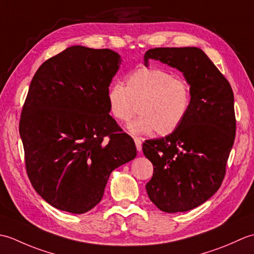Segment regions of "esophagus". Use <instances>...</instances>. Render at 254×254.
<instances>
[{"instance_id":"obj_1","label":"esophagus","mask_w":254,"mask_h":254,"mask_svg":"<svg viewBox=\"0 0 254 254\" xmlns=\"http://www.w3.org/2000/svg\"><path fill=\"white\" fill-rule=\"evenodd\" d=\"M134 142H135L137 152H141V150H142V141H141V138H139V137H134Z\"/></svg>"}]
</instances>
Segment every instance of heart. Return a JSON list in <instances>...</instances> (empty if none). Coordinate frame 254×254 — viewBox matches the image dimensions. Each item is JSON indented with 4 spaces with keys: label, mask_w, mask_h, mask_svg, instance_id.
I'll return each instance as SVG.
<instances>
[{
    "label": "heart",
    "mask_w": 254,
    "mask_h": 254,
    "mask_svg": "<svg viewBox=\"0 0 254 254\" xmlns=\"http://www.w3.org/2000/svg\"><path fill=\"white\" fill-rule=\"evenodd\" d=\"M111 116L127 121L138 111L141 116L127 124L133 134L156 131L165 136L174 133L186 120L192 102L191 87L186 79L176 77L161 67L143 66L126 77V87L113 84L107 91Z\"/></svg>",
    "instance_id": "b5f03b06"
}]
</instances>
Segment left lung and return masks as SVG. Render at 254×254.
Segmentation results:
<instances>
[{
  "mask_svg": "<svg viewBox=\"0 0 254 254\" xmlns=\"http://www.w3.org/2000/svg\"><path fill=\"white\" fill-rule=\"evenodd\" d=\"M150 59L183 73L192 102L174 133L143 143L145 157L154 166L146 191L163 212H187L206 202L222 186L236 135L234 93L198 48H155L145 53V66Z\"/></svg>",
  "mask_w": 254,
  "mask_h": 254,
  "instance_id": "1",
  "label": "left lung"
}]
</instances>
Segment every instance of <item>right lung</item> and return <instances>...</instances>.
Here are the masks:
<instances>
[{"mask_svg":"<svg viewBox=\"0 0 254 254\" xmlns=\"http://www.w3.org/2000/svg\"><path fill=\"white\" fill-rule=\"evenodd\" d=\"M121 61L110 49L73 46L48 59L31 79L19 134L31 185L53 207L88 212L111 172L135 158L133 138L107 101Z\"/></svg>","mask_w":254,"mask_h":254,"instance_id":"obj_1","label":"right lung"}]
</instances>
